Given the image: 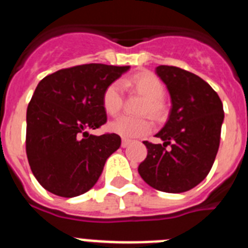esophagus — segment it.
<instances>
[{
  "instance_id": "34e87169",
  "label": "esophagus",
  "mask_w": 248,
  "mask_h": 248,
  "mask_svg": "<svg viewBox=\"0 0 248 248\" xmlns=\"http://www.w3.org/2000/svg\"><path fill=\"white\" fill-rule=\"evenodd\" d=\"M131 140H128V139H123L122 140V148H126V146L130 145Z\"/></svg>"
}]
</instances>
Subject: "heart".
Listing matches in <instances>:
<instances>
[{
    "mask_svg": "<svg viewBox=\"0 0 248 248\" xmlns=\"http://www.w3.org/2000/svg\"><path fill=\"white\" fill-rule=\"evenodd\" d=\"M126 85H130L137 89L146 98L144 103L143 113H149L154 117H159L163 113V99L165 89L163 83L160 82L159 78L150 73H140L134 76L130 79L125 80ZM102 104L105 113L109 115H117L122 109L123 105V87L122 83L115 80L104 89L102 95ZM153 128V122L148 117H128L123 115L118 119L109 123L108 129L119 135L124 139H133V138L141 137L148 134Z\"/></svg>",
    "mask_w": 248,
    "mask_h": 248,
    "instance_id": "1",
    "label": "heart"
}]
</instances>
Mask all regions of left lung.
Instances as JSON below:
<instances>
[{
  "label": "left lung",
  "mask_w": 248,
  "mask_h": 248,
  "mask_svg": "<svg viewBox=\"0 0 248 248\" xmlns=\"http://www.w3.org/2000/svg\"><path fill=\"white\" fill-rule=\"evenodd\" d=\"M155 73L168 88L171 109L155 135L164 143L144 141L148 155L138 171L151 187L179 194L199 185L211 170L220 146L223 107L217 93L196 74L172 65H159Z\"/></svg>",
  "instance_id": "1"
}]
</instances>
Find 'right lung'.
Instances as JSON below:
<instances>
[{"instance_id":"right-lung-1","label":"right lung","mask_w":248,"mask_h":248,"mask_svg":"<svg viewBox=\"0 0 248 248\" xmlns=\"http://www.w3.org/2000/svg\"><path fill=\"white\" fill-rule=\"evenodd\" d=\"M129 68L76 65L38 83L27 108L26 153L34 177L47 191L74 198L95 185L122 139L88 130L107 122L103 92Z\"/></svg>"}]
</instances>
